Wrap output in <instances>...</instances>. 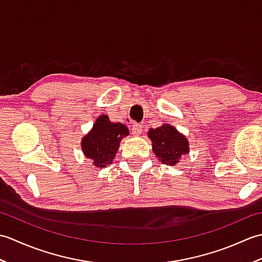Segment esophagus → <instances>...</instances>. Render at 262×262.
<instances>
[{
  "mask_svg": "<svg viewBox=\"0 0 262 262\" xmlns=\"http://www.w3.org/2000/svg\"><path fill=\"white\" fill-rule=\"evenodd\" d=\"M142 130H143L142 125L134 124V126H133V128H132V134L134 136H138L142 133Z\"/></svg>",
  "mask_w": 262,
  "mask_h": 262,
  "instance_id": "1",
  "label": "esophagus"
}]
</instances>
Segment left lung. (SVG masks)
<instances>
[{
  "instance_id": "8db88e82",
  "label": "left lung",
  "mask_w": 262,
  "mask_h": 262,
  "mask_svg": "<svg viewBox=\"0 0 262 262\" xmlns=\"http://www.w3.org/2000/svg\"><path fill=\"white\" fill-rule=\"evenodd\" d=\"M147 136L152 142L153 153L163 164L176 166L182 155L190 151L188 138L169 124L151 128Z\"/></svg>"
}]
</instances>
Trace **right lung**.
<instances>
[{"label":"right lung","mask_w":262,"mask_h":262,"mask_svg":"<svg viewBox=\"0 0 262 262\" xmlns=\"http://www.w3.org/2000/svg\"><path fill=\"white\" fill-rule=\"evenodd\" d=\"M127 135H129L127 126L120 122H111L107 115H101L90 132L82 137V152L86 159L92 160L94 166L104 168L113 162L121 140Z\"/></svg>","instance_id":"1"}]
</instances>
